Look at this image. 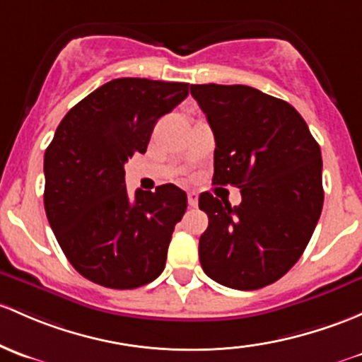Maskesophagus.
Returning a JSON list of instances; mask_svg holds the SVG:
<instances>
[{
    "label": "esophagus",
    "instance_id": "obj_1",
    "mask_svg": "<svg viewBox=\"0 0 362 362\" xmlns=\"http://www.w3.org/2000/svg\"><path fill=\"white\" fill-rule=\"evenodd\" d=\"M187 201H189V206L196 208L197 206V194L196 192H189L187 194Z\"/></svg>",
    "mask_w": 362,
    "mask_h": 362
}]
</instances>
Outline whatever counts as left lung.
<instances>
[{
	"label": "left lung",
	"mask_w": 362,
	"mask_h": 362,
	"mask_svg": "<svg viewBox=\"0 0 362 362\" xmlns=\"http://www.w3.org/2000/svg\"><path fill=\"white\" fill-rule=\"evenodd\" d=\"M213 135V185L241 189V204L199 196L208 229L201 267L234 290L276 283L302 257L321 216L319 144L288 102L245 85H191Z\"/></svg>",
	"instance_id": "left-lung-1"
}]
</instances>
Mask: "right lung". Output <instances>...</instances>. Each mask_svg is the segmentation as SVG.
<instances>
[{
  "instance_id": "obj_1",
  "label": "right lung",
  "mask_w": 362,
  "mask_h": 362,
  "mask_svg": "<svg viewBox=\"0 0 362 362\" xmlns=\"http://www.w3.org/2000/svg\"><path fill=\"white\" fill-rule=\"evenodd\" d=\"M187 95V83L112 79L60 121L45 152V211L67 260L91 283L133 290L165 269L187 194L166 184L130 197L124 163L147 151L159 117Z\"/></svg>"
}]
</instances>
